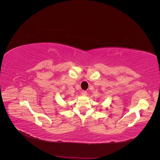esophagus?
<instances>
[{
	"label": "esophagus",
	"instance_id": "obj_1",
	"mask_svg": "<svg viewBox=\"0 0 160 160\" xmlns=\"http://www.w3.org/2000/svg\"><path fill=\"white\" fill-rule=\"evenodd\" d=\"M81 95H83V96H86L87 95H88V93H87V91H81Z\"/></svg>",
	"mask_w": 160,
	"mask_h": 160
}]
</instances>
